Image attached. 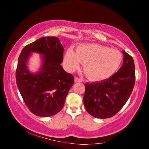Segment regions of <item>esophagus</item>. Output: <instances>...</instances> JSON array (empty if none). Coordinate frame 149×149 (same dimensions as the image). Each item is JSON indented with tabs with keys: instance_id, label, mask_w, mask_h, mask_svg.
<instances>
[{
	"instance_id": "1",
	"label": "esophagus",
	"mask_w": 149,
	"mask_h": 149,
	"mask_svg": "<svg viewBox=\"0 0 149 149\" xmlns=\"http://www.w3.org/2000/svg\"><path fill=\"white\" fill-rule=\"evenodd\" d=\"M74 79H75V83H77V82H82V81H83V80H82L81 79H80V78L77 77H75Z\"/></svg>"
}]
</instances>
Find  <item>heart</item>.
Masks as SVG:
<instances>
[{
    "label": "heart",
    "mask_w": 149,
    "mask_h": 149,
    "mask_svg": "<svg viewBox=\"0 0 149 149\" xmlns=\"http://www.w3.org/2000/svg\"><path fill=\"white\" fill-rule=\"evenodd\" d=\"M122 54L119 50L95 43L80 45L76 52L70 48L64 56L67 69L73 71L84 62V70L93 80L107 79L116 73L122 64Z\"/></svg>",
    "instance_id": "obj_1"
}]
</instances>
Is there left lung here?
I'll return each instance as SVG.
<instances>
[{
    "instance_id": "8db88e82",
    "label": "left lung",
    "mask_w": 149,
    "mask_h": 149,
    "mask_svg": "<svg viewBox=\"0 0 149 149\" xmlns=\"http://www.w3.org/2000/svg\"><path fill=\"white\" fill-rule=\"evenodd\" d=\"M123 64L110 77L101 81L86 83L84 97L85 109L93 117L114 116L129 99L135 83L133 58L124 50Z\"/></svg>"
}]
</instances>
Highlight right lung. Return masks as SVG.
<instances>
[{
  "mask_svg": "<svg viewBox=\"0 0 149 149\" xmlns=\"http://www.w3.org/2000/svg\"><path fill=\"white\" fill-rule=\"evenodd\" d=\"M33 52L42 55L38 72H31L28 62ZM64 47L56 37H42L22 49L17 62V88L29 110L38 116L49 117L59 112L74 84V77L61 65Z\"/></svg>",
  "mask_w": 149,
  "mask_h": 149,
  "instance_id": "1",
  "label": "right lung"
}]
</instances>
